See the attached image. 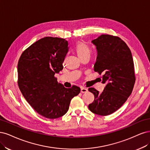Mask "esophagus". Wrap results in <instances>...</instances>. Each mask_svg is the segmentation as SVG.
I'll list each match as a JSON object with an SVG mask.
<instances>
[{"label":"esophagus","mask_w":150,"mask_h":150,"mask_svg":"<svg viewBox=\"0 0 150 150\" xmlns=\"http://www.w3.org/2000/svg\"><path fill=\"white\" fill-rule=\"evenodd\" d=\"M87 91H88V89H87V88H84V87L81 88V92L82 93H86V92H87Z\"/></svg>","instance_id":"obj_1"}]
</instances>
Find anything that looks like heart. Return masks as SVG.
<instances>
[{"instance_id":"1","label":"heart","mask_w":150,"mask_h":150,"mask_svg":"<svg viewBox=\"0 0 150 150\" xmlns=\"http://www.w3.org/2000/svg\"><path fill=\"white\" fill-rule=\"evenodd\" d=\"M75 52L80 59L86 56H90L91 52L88 46L82 42H79L76 43Z\"/></svg>"}]
</instances>
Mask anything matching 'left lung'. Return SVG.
I'll return each instance as SVG.
<instances>
[{
  "instance_id": "1",
  "label": "left lung",
  "mask_w": 150,
  "mask_h": 150,
  "mask_svg": "<svg viewBox=\"0 0 150 150\" xmlns=\"http://www.w3.org/2000/svg\"><path fill=\"white\" fill-rule=\"evenodd\" d=\"M91 42L97 51L94 70L103 74L106 86L101 93L88 88L95 96L88 108L95 114L107 116L122 107L132 92L136 80L133 60L129 47L118 37L103 34Z\"/></svg>"
}]
</instances>
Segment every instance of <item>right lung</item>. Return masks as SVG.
I'll list each match as a JSON object with an SVG mask.
<instances>
[{
  "label": "right lung",
  "instance_id": "1",
  "mask_svg": "<svg viewBox=\"0 0 150 150\" xmlns=\"http://www.w3.org/2000/svg\"><path fill=\"white\" fill-rule=\"evenodd\" d=\"M68 45L64 38H42L24 50L18 62L19 89L35 112L47 118L64 115L71 100L80 92L75 85L65 88L55 77L64 68Z\"/></svg>",
  "mask_w": 150,
  "mask_h": 150
}]
</instances>
